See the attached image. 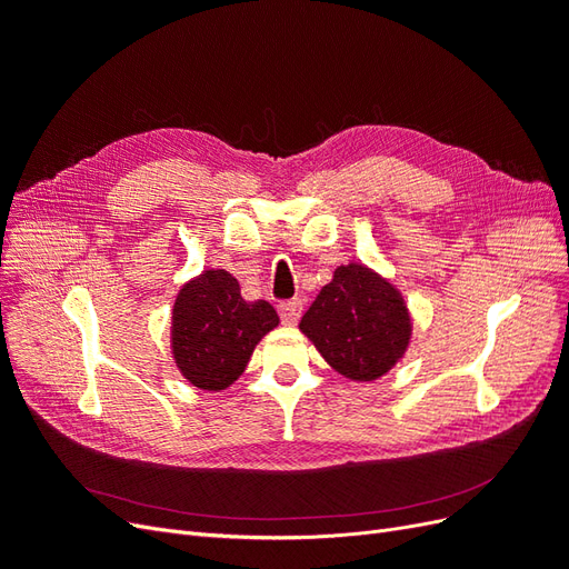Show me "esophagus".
Segmentation results:
<instances>
[{
	"label": "esophagus",
	"instance_id": "obj_1",
	"mask_svg": "<svg viewBox=\"0 0 569 569\" xmlns=\"http://www.w3.org/2000/svg\"><path fill=\"white\" fill-rule=\"evenodd\" d=\"M280 311V318L284 325H297L299 318H301V311H303V301L301 299H291V301H282L278 306Z\"/></svg>",
	"mask_w": 569,
	"mask_h": 569
}]
</instances>
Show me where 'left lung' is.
Returning a JSON list of instances; mask_svg holds the SVG:
<instances>
[{
    "label": "left lung",
    "instance_id": "8db88e82",
    "mask_svg": "<svg viewBox=\"0 0 569 569\" xmlns=\"http://www.w3.org/2000/svg\"><path fill=\"white\" fill-rule=\"evenodd\" d=\"M299 330L337 372L372 382L403 358L412 322L399 289L360 263L339 266Z\"/></svg>",
    "mask_w": 569,
    "mask_h": 569
}]
</instances>
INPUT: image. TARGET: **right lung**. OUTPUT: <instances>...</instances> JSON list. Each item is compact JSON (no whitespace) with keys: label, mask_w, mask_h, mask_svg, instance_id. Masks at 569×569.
<instances>
[{"label":"right lung","mask_w":569,"mask_h":569,"mask_svg":"<svg viewBox=\"0 0 569 569\" xmlns=\"http://www.w3.org/2000/svg\"><path fill=\"white\" fill-rule=\"evenodd\" d=\"M280 318L268 301H247L228 270H203L173 306V358L187 382L206 391L230 387Z\"/></svg>","instance_id":"right-lung-1"}]
</instances>
